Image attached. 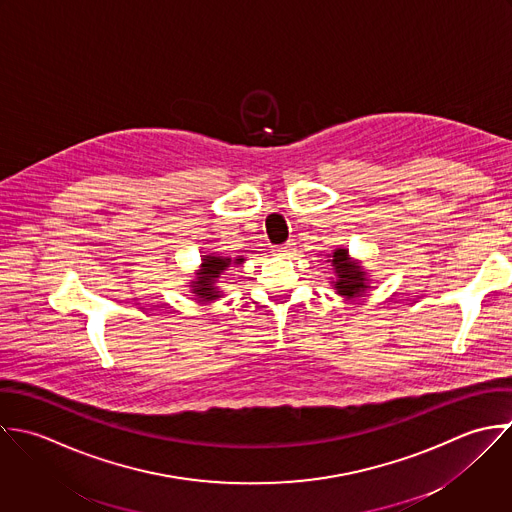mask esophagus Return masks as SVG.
I'll list each match as a JSON object with an SVG mask.
<instances>
[{"mask_svg":"<svg viewBox=\"0 0 512 512\" xmlns=\"http://www.w3.org/2000/svg\"><path fill=\"white\" fill-rule=\"evenodd\" d=\"M274 252H276L278 256H286V258H290V256H294V254H296V244H294V242H286V244H282V246H276V248H274Z\"/></svg>","mask_w":512,"mask_h":512,"instance_id":"34e87169","label":"esophagus"}]
</instances>
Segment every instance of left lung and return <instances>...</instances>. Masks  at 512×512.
Here are the masks:
<instances>
[{
    "instance_id": "1",
    "label": "left lung",
    "mask_w": 512,
    "mask_h": 512,
    "mask_svg": "<svg viewBox=\"0 0 512 512\" xmlns=\"http://www.w3.org/2000/svg\"><path fill=\"white\" fill-rule=\"evenodd\" d=\"M326 262H330L334 272V276L330 278V284L341 298L353 300L363 296L371 288L365 268L361 266L359 260L349 256L347 248H336Z\"/></svg>"
}]
</instances>
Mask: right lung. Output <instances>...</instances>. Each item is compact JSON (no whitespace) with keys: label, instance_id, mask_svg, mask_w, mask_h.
I'll list each match as a JSON object with an SVG mask.
<instances>
[{"label":"right lung","instance_id":"add662e5","mask_svg":"<svg viewBox=\"0 0 512 512\" xmlns=\"http://www.w3.org/2000/svg\"><path fill=\"white\" fill-rule=\"evenodd\" d=\"M200 260H202L200 268L194 272V278L188 282L190 284V294L194 296L196 302L210 304V302L224 296L220 286H216L220 276L228 268L244 264V256L230 258V256H222L218 252H210V254H204Z\"/></svg>","mask_w":512,"mask_h":512}]
</instances>
